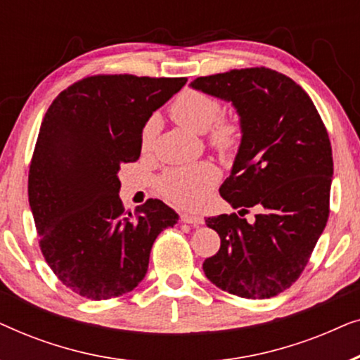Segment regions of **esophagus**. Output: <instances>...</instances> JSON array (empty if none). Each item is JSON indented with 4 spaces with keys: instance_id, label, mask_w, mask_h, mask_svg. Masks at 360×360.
Listing matches in <instances>:
<instances>
[{
    "instance_id": "obj_1",
    "label": "esophagus",
    "mask_w": 360,
    "mask_h": 360,
    "mask_svg": "<svg viewBox=\"0 0 360 360\" xmlns=\"http://www.w3.org/2000/svg\"><path fill=\"white\" fill-rule=\"evenodd\" d=\"M180 219L184 221V223L191 224V226L203 224V218H201L200 214H193V213H181L180 214Z\"/></svg>"
}]
</instances>
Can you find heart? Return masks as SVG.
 I'll return each instance as SVG.
<instances>
[{
    "label": "heart",
    "mask_w": 360,
    "mask_h": 360,
    "mask_svg": "<svg viewBox=\"0 0 360 360\" xmlns=\"http://www.w3.org/2000/svg\"><path fill=\"white\" fill-rule=\"evenodd\" d=\"M170 115L186 129L205 134L208 132L210 144L221 152L229 150L238 139V126L224 117L221 103L208 93L188 90L172 103ZM157 132L155 120L146 122L142 129L141 146L147 150ZM219 170L210 162L176 167L167 170L159 181L160 191L167 198L180 206H196L210 188L218 184Z\"/></svg>",
    "instance_id": "obj_1"
}]
</instances>
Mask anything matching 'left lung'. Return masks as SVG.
I'll return each mask as SVG.
<instances>
[{
  "instance_id": "obj_1",
  "label": "left lung",
  "mask_w": 360,
  "mask_h": 360,
  "mask_svg": "<svg viewBox=\"0 0 360 360\" xmlns=\"http://www.w3.org/2000/svg\"><path fill=\"white\" fill-rule=\"evenodd\" d=\"M231 101L240 146L219 193L239 214L255 206L252 224L236 213L206 219L221 248L203 262L216 287L264 300L292 287L307 267L329 218L333 150L311 98L283 73L240 68L191 82Z\"/></svg>"
}]
</instances>
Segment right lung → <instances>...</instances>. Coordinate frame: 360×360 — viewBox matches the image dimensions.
<instances>
[{"instance_id": "1", "label": "right lung", "mask_w": 360, "mask_h": 360, "mask_svg": "<svg viewBox=\"0 0 360 360\" xmlns=\"http://www.w3.org/2000/svg\"><path fill=\"white\" fill-rule=\"evenodd\" d=\"M186 78L95 75L63 90L44 116L27 193L42 255L82 297L108 300L146 277L154 240L179 214L160 200L124 211L117 179L141 155L152 112Z\"/></svg>"}]
</instances>
